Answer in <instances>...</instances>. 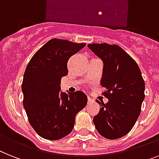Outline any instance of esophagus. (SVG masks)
<instances>
[{"label":"esophagus","instance_id":"esophagus-1","mask_svg":"<svg viewBox=\"0 0 159 159\" xmlns=\"http://www.w3.org/2000/svg\"><path fill=\"white\" fill-rule=\"evenodd\" d=\"M88 101H89V102H93V99H92L91 98H88Z\"/></svg>","mask_w":159,"mask_h":159}]
</instances>
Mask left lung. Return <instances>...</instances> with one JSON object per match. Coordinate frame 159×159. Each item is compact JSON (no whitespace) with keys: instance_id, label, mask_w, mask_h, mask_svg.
I'll return each instance as SVG.
<instances>
[{"instance_id":"obj_1","label":"left lung","mask_w":159,"mask_h":159,"mask_svg":"<svg viewBox=\"0 0 159 159\" xmlns=\"http://www.w3.org/2000/svg\"><path fill=\"white\" fill-rule=\"evenodd\" d=\"M103 61L101 85L108 102H97L102 108L93 123L99 134L110 140L120 138L132 130L145 99V81L135 60L116 44H88Z\"/></svg>"}]
</instances>
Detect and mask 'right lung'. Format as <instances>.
<instances>
[{
    "mask_svg": "<svg viewBox=\"0 0 159 159\" xmlns=\"http://www.w3.org/2000/svg\"><path fill=\"white\" fill-rule=\"evenodd\" d=\"M85 45L52 39L27 64L22 84L23 106L30 124L43 138L55 141L67 136L76 114L87 104L83 92H60L61 78L68 73V60Z\"/></svg>",
    "mask_w": 159,
    "mask_h": 159,
    "instance_id": "add662e5",
    "label": "right lung"
}]
</instances>
